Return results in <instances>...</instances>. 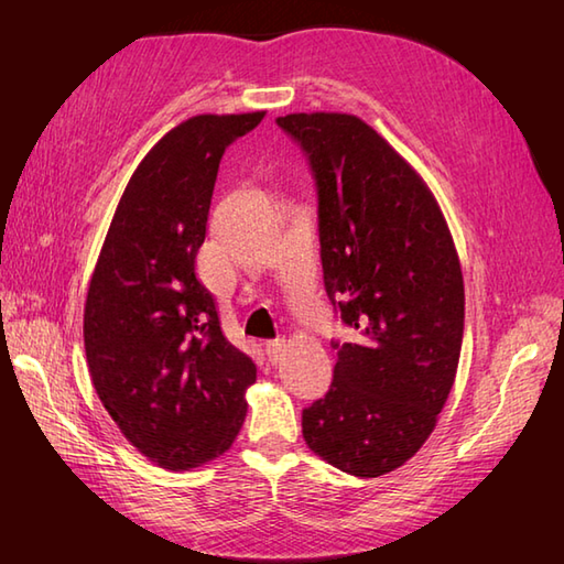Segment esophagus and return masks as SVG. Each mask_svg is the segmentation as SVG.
<instances>
[{"mask_svg":"<svg viewBox=\"0 0 564 564\" xmlns=\"http://www.w3.org/2000/svg\"><path fill=\"white\" fill-rule=\"evenodd\" d=\"M283 349H285V341H283V339H271V341H267V356H269V361H271V364L279 361V358L283 356Z\"/></svg>","mask_w":564,"mask_h":564,"instance_id":"obj_1","label":"esophagus"}]
</instances>
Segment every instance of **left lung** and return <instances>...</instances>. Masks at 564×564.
<instances>
[{"label": "left lung", "mask_w": 564, "mask_h": 564, "mask_svg": "<svg viewBox=\"0 0 564 564\" xmlns=\"http://www.w3.org/2000/svg\"><path fill=\"white\" fill-rule=\"evenodd\" d=\"M275 123L310 162L325 291L358 334L334 344V380L303 410V438L341 473L386 475L422 448L453 388L460 261L424 178L361 118L289 113Z\"/></svg>", "instance_id": "1"}]
</instances>
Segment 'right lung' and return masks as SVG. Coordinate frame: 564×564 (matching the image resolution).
<instances>
[{
  "instance_id": "obj_1",
  "label": "right lung",
  "mask_w": 564,
  "mask_h": 564,
  "mask_svg": "<svg viewBox=\"0 0 564 564\" xmlns=\"http://www.w3.org/2000/svg\"><path fill=\"white\" fill-rule=\"evenodd\" d=\"M263 111L172 128L130 176L84 305L91 382L121 434L166 470L218 458L242 429L257 366L225 339L196 279L227 145Z\"/></svg>"
}]
</instances>
